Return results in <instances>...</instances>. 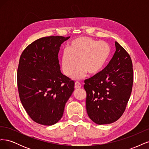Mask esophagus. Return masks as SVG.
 <instances>
[{
  "label": "esophagus",
  "mask_w": 149,
  "mask_h": 149,
  "mask_svg": "<svg viewBox=\"0 0 149 149\" xmlns=\"http://www.w3.org/2000/svg\"><path fill=\"white\" fill-rule=\"evenodd\" d=\"M81 87V84L79 82H76L74 84V88L75 89H79Z\"/></svg>",
  "instance_id": "esophagus-1"
}]
</instances>
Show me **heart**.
<instances>
[{
  "label": "heart",
  "mask_w": 149,
  "mask_h": 149,
  "mask_svg": "<svg viewBox=\"0 0 149 149\" xmlns=\"http://www.w3.org/2000/svg\"><path fill=\"white\" fill-rule=\"evenodd\" d=\"M111 49L105 42L86 37L74 39L68 46L61 56V67L64 74L70 76L79 65L80 67L73 76L74 79H79L87 73L96 75L102 71L108 58Z\"/></svg>",
  "instance_id": "heart-1"
}]
</instances>
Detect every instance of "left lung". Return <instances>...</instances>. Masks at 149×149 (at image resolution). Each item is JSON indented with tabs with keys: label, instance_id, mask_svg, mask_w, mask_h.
<instances>
[{
	"label": "left lung",
	"instance_id": "left-lung-1",
	"mask_svg": "<svg viewBox=\"0 0 149 149\" xmlns=\"http://www.w3.org/2000/svg\"><path fill=\"white\" fill-rule=\"evenodd\" d=\"M116 52L104 69L84 80L87 113L97 124L118 120L124 112L133 85L132 61L129 54L116 42Z\"/></svg>",
	"mask_w": 149,
	"mask_h": 149
}]
</instances>
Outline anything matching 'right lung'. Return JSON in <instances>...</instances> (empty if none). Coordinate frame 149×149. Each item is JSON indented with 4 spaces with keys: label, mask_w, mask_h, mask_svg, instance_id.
I'll return each mask as SVG.
<instances>
[{
    "label": "right lung",
    "mask_w": 149,
    "mask_h": 149,
    "mask_svg": "<svg viewBox=\"0 0 149 149\" xmlns=\"http://www.w3.org/2000/svg\"><path fill=\"white\" fill-rule=\"evenodd\" d=\"M69 38H39L20 56L17 76L20 100L30 118L38 124L58 123L74 89L73 81L61 73L58 60L61 44Z\"/></svg>",
    "instance_id": "add662e5"
}]
</instances>
